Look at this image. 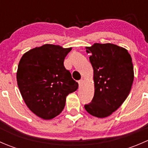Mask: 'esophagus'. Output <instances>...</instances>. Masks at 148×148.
I'll list each match as a JSON object with an SVG mask.
<instances>
[{"label":"esophagus","instance_id":"1","mask_svg":"<svg viewBox=\"0 0 148 148\" xmlns=\"http://www.w3.org/2000/svg\"><path fill=\"white\" fill-rule=\"evenodd\" d=\"M78 83H79V86H81V85L82 84V83H83V79H80V80H79Z\"/></svg>","mask_w":148,"mask_h":148}]
</instances>
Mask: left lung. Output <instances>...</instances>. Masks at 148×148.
Returning <instances> with one entry per match:
<instances>
[{"mask_svg": "<svg viewBox=\"0 0 148 148\" xmlns=\"http://www.w3.org/2000/svg\"><path fill=\"white\" fill-rule=\"evenodd\" d=\"M94 69L95 95L85 104L95 117H108L120 107L130 92L134 80L132 58L127 50L112 44L86 47Z\"/></svg>", "mask_w": 148, "mask_h": 148, "instance_id": "8db88e82", "label": "left lung"}]
</instances>
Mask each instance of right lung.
Wrapping results in <instances>:
<instances>
[{
    "instance_id": "obj_1",
    "label": "right lung",
    "mask_w": 148,
    "mask_h": 148,
    "mask_svg": "<svg viewBox=\"0 0 148 148\" xmlns=\"http://www.w3.org/2000/svg\"><path fill=\"white\" fill-rule=\"evenodd\" d=\"M71 48L45 44L25 53L19 62L17 84L31 112L44 120L59 115L66 97L78 89V83L64 66Z\"/></svg>"
}]
</instances>
